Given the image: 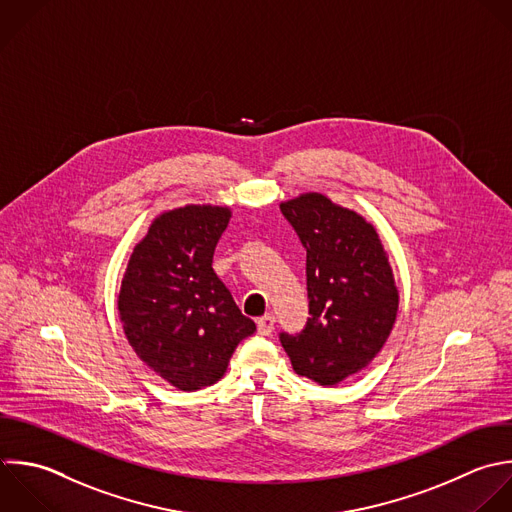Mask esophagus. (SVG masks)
I'll use <instances>...</instances> for the list:
<instances>
[{
	"mask_svg": "<svg viewBox=\"0 0 512 512\" xmlns=\"http://www.w3.org/2000/svg\"><path fill=\"white\" fill-rule=\"evenodd\" d=\"M274 316L272 314H264L262 318H258V332L262 334V336H270L272 334V330H274Z\"/></svg>",
	"mask_w": 512,
	"mask_h": 512,
	"instance_id": "esophagus-1",
	"label": "esophagus"
}]
</instances>
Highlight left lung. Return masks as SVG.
I'll list each match as a JSON object with an SVG mask.
<instances>
[{"label": "left lung", "mask_w": 512, "mask_h": 512, "mask_svg": "<svg viewBox=\"0 0 512 512\" xmlns=\"http://www.w3.org/2000/svg\"><path fill=\"white\" fill-rule=\"evenodd\" d=\"M306 250L308 314L280 342L296 374L332 386L356 374L384 346L398 310V292L372 224L322 194L280 204Z\"/></svg>", "instance_id": "1"}]
</instances>
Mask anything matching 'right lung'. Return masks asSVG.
Instances as JSON below:
<instances>
[{"mask_svg": "<svg viewBox=\"0 0 512 512\" xmlns=\"http://www.w3.org/2000/svg\"><path fill=\"white\" fill-rule=\"evenodd\" d=\"M230 210L184 206L162 214L134 248L118 310L136 354L180 390L220 380L256 324L212 268Z\"/></svg>", "mask_w": 512, "mask_h": 512, "instance_id": "1", "label": "right lung"}]
</instances>
